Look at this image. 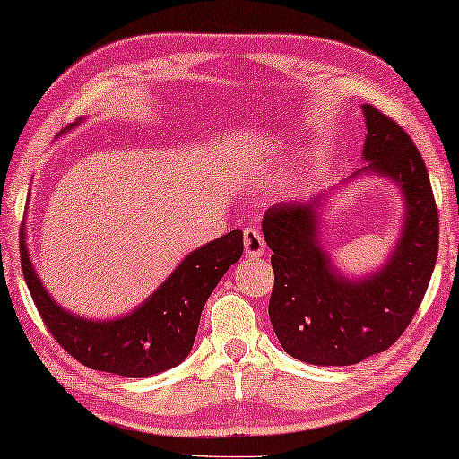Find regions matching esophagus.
<instances>
[{
  "label": "esophagus",
  "instance_id": "1",
  "mask_svg": "<svg viewBox=\"0 0 459 459\" xmlns=\"http://www.w3.org/2000/svg\"><path fill=\"white\" fill-rule=\"evenodd\" d=\"M244 250L248 256H263L265 255V240L256 228L244 230Z\"/></svg>",
  "mask_w": 459,
  "mask_h": 459
}]
</instances>
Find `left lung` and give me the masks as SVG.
I'll list each match as a JSON object with an SVG mask.
<instances>
[{
	"label": "left lung",
	"mask_w": 459,
	"mask_h": 459,
	"mask_svg": "<svg viewBox=\"0 0 459 459\" xmlns=\"http://www.w3.org/2000/svg\"><path fill=\"white\" fill-rule=\"evenodd\" d=\"M361 110L366 165L342 184L376 175L403 196V221L385 263L353 278L325 250L322 217L338 187L273 204L263 217L275 273L269 319L281 349L311 366H353L391 347L416 316L437 263L438 215L422 156L397 123L369 104Z\"/></svg>",
	"instance_id": "1"
}]
</instances>
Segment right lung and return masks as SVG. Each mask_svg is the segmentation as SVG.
I'll return each instance as SVG.
<instances>
[{
    "mask_svg": "<svg viewBox=\"0 0 459 459\" xmlns=\"http://www.w3.org/2000/svg\"><path fill=\"white\" fill-rule=\"evenodd\" d=\"M81 123L68 125L74 129ZM242 231L234 230L206 242L173 269V273L135 309L112 319H87L56 303L46 290L21 228V263L37 311L68 355L83 366L125 378H146L179 366L190 355L200 313L225 272L240 261Z\"/></svg>",
    "mask_w": 459,
    "mask_h": 459,
    "instance_id": "1",
    "label": "right lung"
}]
</instances>
